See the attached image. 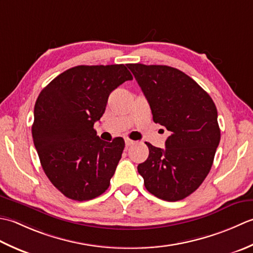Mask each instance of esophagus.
I'll use <instances>...</instances> for the list:
<instances>
[{
    "instance_id": "esophagus-1",
    "label": "esophagus",
    "mask_w": 253,
    "mask_h": 253,
    "mask_svg": "<svg viewBox=\"0 0 253 253\" xmlns=\"http://www.w3.org/2000/svg\"><path fill=\"white\" fill-rule=\"evenodd\" d=\"M134 143H135V142L130 140V138H126V146H131V145H133Z\"/></svg>"
}]
</instances>
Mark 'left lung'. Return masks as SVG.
Returning a JSON list of instances; mask_svg holds the SVG:
<instances>
[{"label":"left lung","instance_id":"8db88e82","mask_svg":"<svg viewBox=\"0 0 253 253\" xmlns=\"http://www.w3.org/2000/svg\"><path fill=\"white\" fill-rule=\"evenodd\" d=\"M151 107L153 120L170 132L166 148L146 143L137 166L148 192L168 202L189 197L208 176L220 141L217 109L191 77L167 65L127 64Z\"/></svg>","mask_w":253,"mask_h":253}]
</instances>
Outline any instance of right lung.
Here are the masks:
<instances>
[{
  "instance_id": "right-lung-1",
  "label": "right lung",
  "mask_w": 253,
  "mask_h": 253,
  "mask_svg": "<svg viewBox=\"0 0 253 253\" xmlns=\"http://www.w3.org/2000/svg\"><path fill=\"white\" fill-rule=\"evenodd\" d=\"M133 77L125 64L79 65L41 90L34 110L33 140L44 173L66 198L88 201L109 188L125 140L105 142L94 123L108 97Z\"/></svg>"
}]
</instances>
